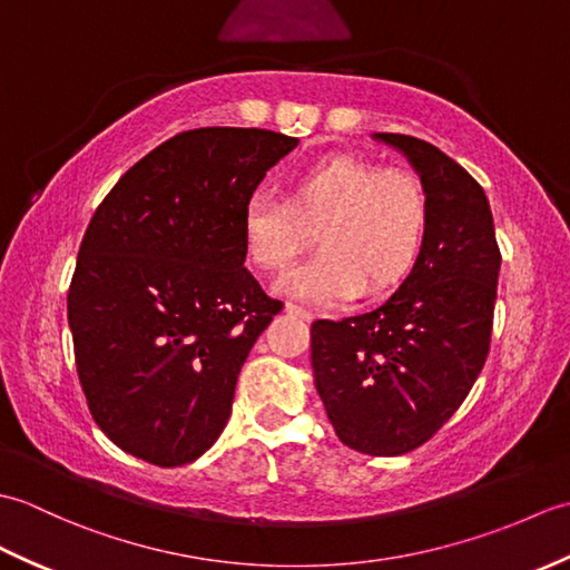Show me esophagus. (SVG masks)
Listing matches in <instances>:
<instances>
[{
	"label": "esophagus",
	"instance_id": "esophagus-1",
	"mask_svg": "<svg viewBox=\"0 0 570 570\" xmlns=\"http://www.w3.org/2000/svg\"><path fill=\"white\" fill-rule=\"evenodd\" d=\"M286 313H288V316L301 318V321H313V313L311 311L301 308V306H294V304H286Z\"/></svg>",
	"mask_w": 570,
	"mask_h": 570
}]
</instances>
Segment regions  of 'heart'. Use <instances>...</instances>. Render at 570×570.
Wrapping results in <instances>:
<instances>
[{
    "label": "heart",
    "instance_id": "1",
    "mask_svg": "<svg viewBox=\"0 0 570 570\" xmlns=\"http://www.w3.org/2000/svg\"><path fill=\"white\" fill-rule=\"evenodd\" d=\"M429 223L421 180L406 171L333 156L298 171L286 203L247 200L242 242L266 272H282L308 247L316 229L321 249L276 284V292L306 304L380 296L414 266Z\"/></svg>",
    "mask_w": 570,
    "mask_h": 570
}]
</instances>
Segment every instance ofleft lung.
I'll list each match as a JSON object with an SVG mask.
<instances>
[{
    "instance_id": "left-lung-1",
    "label": "left lung",
    "mask_w": 570,
    "mask_h": 570,
    "mask_svg": "<svg viewBox=\"0 0 570 570\" xmlns=\"http://www.w3.org/2000/svg\"><path fill=\"white\" fill-rule=\"evenodd\" d=\"M374 139L419 174L426 235L382 306L311 325V365L337 439L367 455H402L455 414L485 365L502 257L490 200L463 166L416 137Z\"/></svg>"
}]
</instances>
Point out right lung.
Returning a JSON list of instances; mask_svg holds the SVG:
<instances>
[{"label": "right lung", "mask_w": 570, "mask_h": 570, "mask_svg": "<svg viewBox=\"0 0 570 570\" xmlns=\"http://www.w3.org/2000/svg\"><path fill=\"white\" fill-rule=\"evenodd\" d=\"M296 144L269 129L180 131L95 210L68 325L90 414L125 453L176 468L223 433L237 374L282 311L247 272L242 213Z\"/></svg>", "instance_id": "right-lung-1"}]
</instances>
